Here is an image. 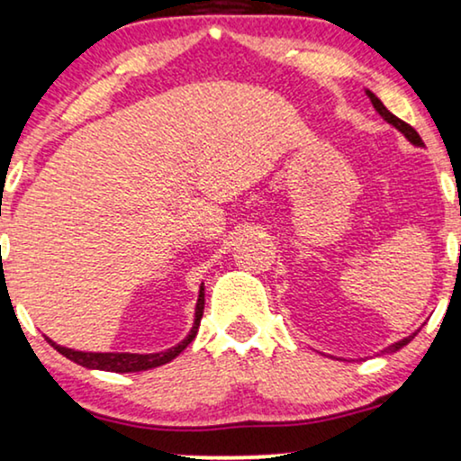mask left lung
<instances>
[{
    "instance_id": "1",
    "label": "left lung",
    "mask_w": 461,
    "mask_h": 461,
    "mask_svg": "<svg viewBox=\"0 0 461 461\" xmlns=\"http://www.w3.org/2000/svg\"><path fill=\"white\" fill-rule=\"evenodd\" d=\"M366 94L369 95V100H372L374 109H376V111L380 113V117H383V119H384V122H389V123H391V126H393V128H397V130H400V132H402V134H404V136H406V139H408V140H411V143H412V145H417V147H423V140H421V136H419V134H417V130H414L412 126H408V123H406V122H402V119H400V117H395V115H393V113H389V111H387V106H384V104H383V102H380V100L376 98V95H374L372 92H366ZM414 335H417V333L408 335V338H404V339H402V342H395V344H391V346H387V348H384L383 352H395V350L404 348V346H406L408 342H411V339L414 338Z\"/></svg>"
}]
</instances>
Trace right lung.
<instances>
[{
    "instance_id": "obj_1",
    "label": "right lung",
    "mask_w": 461,
    "mask_h": 461,
    "mask_svg": "<svg viewBox=\"0 0 461 461\" xmlns=\"http://www.w3.org/2000/svg\"><path fill=\"white\" fill-rule=\"evenodd\" d=\"M203 310H204V288L201 286V293H198V301H196L194 327H192V331L187 333V338L184 339V342H179L177 346H173V348H168L164 352H151V355H136V352H83V350H72V348H66V346L55 344L53 339H49V338H47V342L53 346L57 352H61V355L68 357V359L78 363V366H83V367L104 369V372H117V374L143 372V369H151V367L164 366V363L173 361L179 352H184L187 348V344H190L198 333Z\"/></svg>"
}]
</instances>
